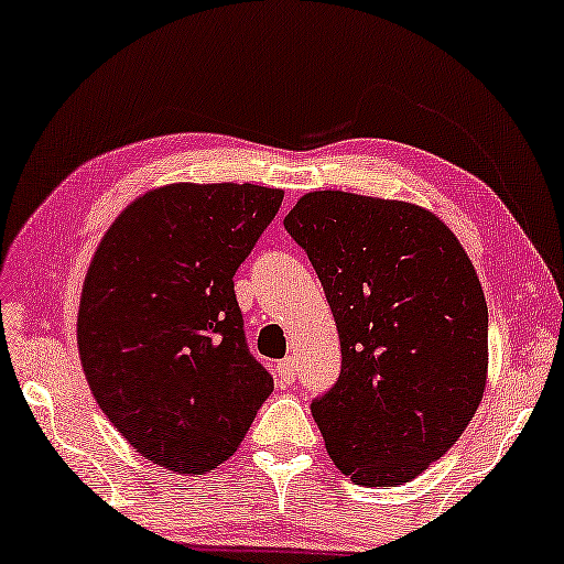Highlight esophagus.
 Returning a JSON list of instances; mask_svg holds the SVG:
<instances>
[{
	"instance_id": "esophagus-1",
	"label": "esophagus",
	"mask_w": 564,
	"mask_h": 564,
	"mask_svg": "<svg viewBox=\"0 0 564 564\" xmlns=\"http://www.w3.org/2000/svg\"><path fill=\"white\" fill-rule=\"evenodd\" d=\"M275 375H279V380L283 384H291L293 377H296V359H293V357L281 359L279 367H275Z\"/></svg>"
}]
</instances>
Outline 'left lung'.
<instances>
[{
    "label": "left lung",
    "mask_w": 564,
    "mask_h": 564,
    "mask_svg": "<svg viewBox=\"0 0 564 564\" xmlns=\"http://www.w3.org/2000/svg\"><path fill=\"white\" fill-rule=\"evenodd\" d=\"M285 230L308 253L341 344V375L311 405L334 466L398 486L466 431L489 377V308L476 268L431 209L306 192Z\"/></svg>",
    "instance_id": "1"
}]
</instances>
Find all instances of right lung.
<instances>
[{"instance_id":"1","label":"right lung","mask_w":564,"mask_h":564,"mask_svg":"<svg viewBox=\"0 0 564 564\" xmlns=\"http://www.w3.org/2000/svg\"><path fill=\"white\" fill-rule=\"evenodd\" d=\"M283 202L260 184L174 182L123 207L78 306L96 402L141 456L202 476L240 448L273 377L248 351L232 275Z\"/></svg>"}]
</instances>
